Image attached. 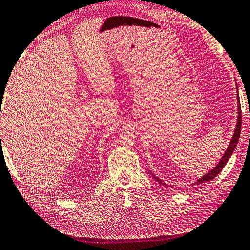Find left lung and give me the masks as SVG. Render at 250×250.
Masks as SVG:
<instances>
[{"instance_id":"left-lung-1","label":"left lung","mask_w":250,"mask_h":250,"mask_svg":"<svg viewBox=\"0 0 250 250\" xmlns=\"http://www.w3.org/2000/svg\"><path fill=\"white\" fill-rule=\"evenodd\" d=\"M240 130H241V107H240L239 96H238V120H237V126H236V129H235V134H233V136L231 138V142H230V144H229V146L227 148V151H226L224 156H222V159L220 160V162L217 164V167H213V170H211L209 173H207L206 175H203L201 179H199L198 181L195 182V184H200V183L207 182V181H211V180L216 178V176L219 173H220V172L222 171V168L225 167V165L227 164L228 160L230 159V156L232 155L233 151H235V148H236L237 144H238V140H239V136H240ZM153 176H154V179L156 180L157 182L161 183V184H163V186H165V183H163L162 181H161L159 178H156L155 175H153Z\"/></svg>"}]
</instances>
